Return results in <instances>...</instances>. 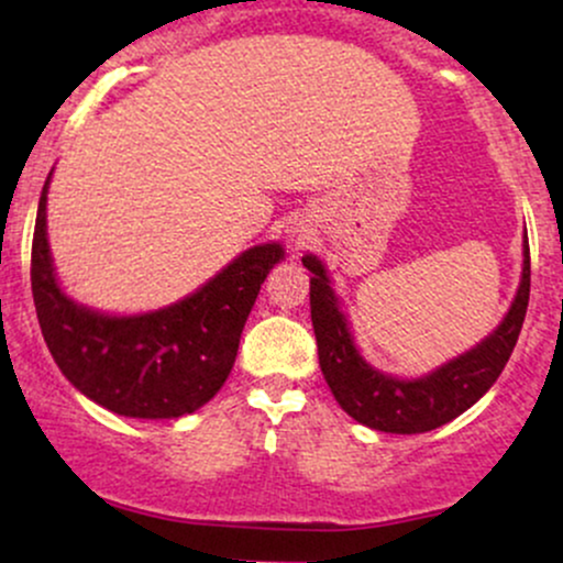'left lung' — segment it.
<instances>
[{
    "label": "left lung",
    "instance_id": "obj_1",
    "mask_svg": "<svg viewBox=\"0 0 563 563\" xmlns=\"http://www.w3.org/2000/svg\"><path fill=\"white\" fill-rule=\"evenodd\" d=\"M521 254L525 262H521L519 288L495 331L457 357L437 365L434 371L410 378L391 376L367 363L360 346L354 344L352 322L346 318L344 303L335 296L328 267L320 256L303 254V267L312 273L309 307H312L320 371L341 410L367 429L386 431V434H423L450 423L471 405L479 402L506 367L525 325L529 303L527 235Z\"/></svg>",
    "mask_w": 563,
    "mask_h": 563
}]
</instances>
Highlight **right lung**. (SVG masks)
I'll use <instances>...</instances> for the list:
<instances>
[{
    "label": "right lung",
    "mask_w": 563,
    "mask_h": 563,
    "mask_svg": "<svg viewBox=\"0 0 563 563\" xmlns=\"http://www.w3.org/2000/svg\"><path fill=\"white\" fill-rule=\"evenodd\" d=\"M49 172L36 209L31 290L49 354L74 389L124 418H183L228 380L264 277L286 260L277 241L238 254L203 286L166 307L111 314L70 299L47 238Z\"/></svg>",
    "instance_id": "right-lung-1"
}]
</instances>
